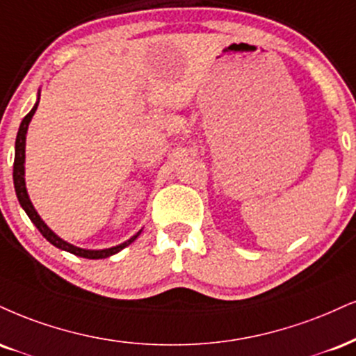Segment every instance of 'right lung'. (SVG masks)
<instances>
[{
  "label": "right lung",
  "instance_id": "right-lung-1",
  "mask_svg": "<svg viewBox=\"0 0 356 356\" xmlns=\"http://www.w3.org/2000/svg\"><path fill=\"white\" fill-rule=\"evenodd\" d=\"M40 96H41V94L38 92L36 104H34L33 109L29 111L26 115H24V119L21 121L18 136H16L15 164H13V181H15V191H16V195H18L21 207H23L24 212L28 213V217L31 219L33 224L38 227V230H40V232L42 234V237H44L48 242L53 243L54 247L61 248V250L70 252V254L83 257V259H108V257L118 254V252H121L124 247L131 245V243L134 242L137 237H139L143 230H139V232H137L136 235H132L129 241L119 243V245H115V247L102 248V250H89V248H81V247L72 245V243H70V242L63 241L59 235H56L53 230H51L49 227L44 224V220L41 219L40 213H38L36 209H34L33 202L29 200V195H28V191H26V181H24V157H26V151H24V149H26V134H28L29 122H31L33 115L38 109V104H40Z\"/></svg>",
  "mask_w": 356,
  "mask_h": 356
}]
</instances>
